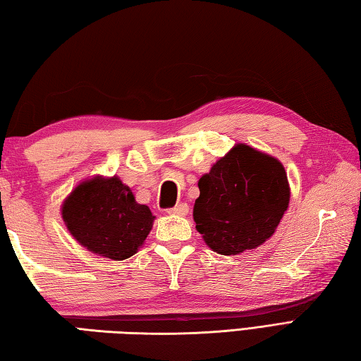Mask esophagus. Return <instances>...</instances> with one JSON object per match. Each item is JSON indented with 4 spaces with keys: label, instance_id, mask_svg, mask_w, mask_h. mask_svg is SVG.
Segmentation results:
<instances>
[{
    "label": "esophagus",
    "instance_id": "obj_1",
    "mask_svg": "<svg viewBox=\"0 0 361 361\" xmlns=\"http://www.w3.org/2000/svg\"><path fill=\"white\" fill-rule=\"evenodd\" d=\"M188 213H189L188 203H180V205H175L173 208L169 209V214H173V216H186Z\"/></svg>",
    "mask_w": 361,
    "mask_h": 361
}]
</instances>
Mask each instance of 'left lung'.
<instances>
[{
	"instance_id": "obj_1",
	"label": "left lung",
	"mask_w": 361,
	"mask_h": 361,
	"mask_svg": "<svg viewBox=\"0 0 361 361\" xmlns=\"http://www.w3.org/2000/svg\"><path fill=\"white\" fill-rule=\"evenodd\" d=\"M194 222L205 245L221 255L255 249L273 237L289 208L283 162L237 143L199 180Z\"/></svg>"
}]
</instances>
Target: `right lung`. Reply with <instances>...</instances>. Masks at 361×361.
Wrapping results in <instances>:
<instances>
[{"label":"right lung","mask_w":361,"mask_h":361,"mask_svg":"<svg viewBox=\"0 0 361 361\" xmlns=\"http://www.w3.org/2000/svg\"><path fill=\"white\" fill-rule=\"evenodd\" d=\"M61 218L78 245L102 257L124 260L145 243L156 216L135 202L134 192L116 175H94L63 200Z\"/></svg>","instance_id":"1"}]
</instances>
